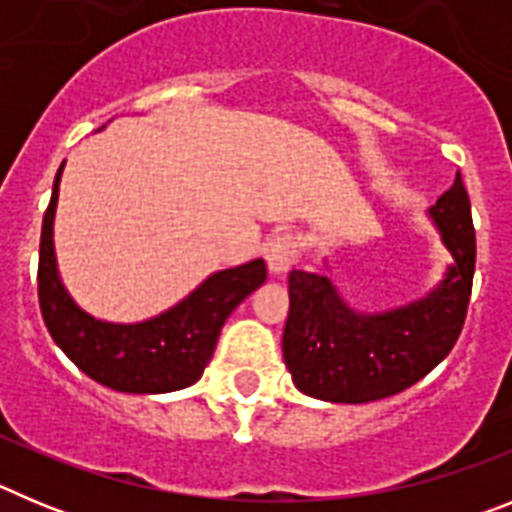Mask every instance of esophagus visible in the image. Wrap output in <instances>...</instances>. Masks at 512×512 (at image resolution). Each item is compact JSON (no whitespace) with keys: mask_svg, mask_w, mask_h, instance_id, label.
I'll use <instances>...</instances> for the list:
<instances>
[{"mask_svg":"<svg viewBox=\"0 0 512 512\" xmlns=\"http://www.w3.org/2000/svg\"><path fill=\"white\" fill-rule=\"evenodd\" d=\"M297 259V241L292 235H274L266 243V266L274 277H284Z\"/></svg>","mask_w":512,"mask_h":512,"instance_id":"1","label":"esophagus"}]
</instances>
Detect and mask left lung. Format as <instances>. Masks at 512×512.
Returning a JSON list of instances; mask_svg holds the SVG:
<instances>
[{
    "label": "left lung",
    "instance_id": "left-lung-1",
    "mask_svg": "<svg viewBox=\"0 0 512 512\" xmlns=\"http://www.w3.org/2000/svg\"><path fill=\"white\" fill-rule=\"evenodd\" d=\"M425 215L451 261L441 282L418 300L356 310L338 289L330 256H323V274L289 271L282 351L302 395L346 405L382 400L413 387L449 356L467 315L477 253L472 207L459 174Z\"/></svg>",
    "mask_w": 512,
    "mask_h": 512
}]
</instances>
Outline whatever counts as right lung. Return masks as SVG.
I'll use <instances>...</instances> for the list:
<instances>
[{"label":"right lung","instance_id":"obj_1","mask_svg":"<svg viewBox=\"0 0 512 512\" xmlns=\"http://www.w3.org/2000/svg\"><path fill=\"white\" fill-rule=\"evenodd\" d=\"M102 130V128H99ZM61 164L40 233L38 297L56 346L94 382L128 395H164L192 387L215 354L230 312L266 279L264 259L220 269L169 310L135 323H112L87 312L63 284L53 243Z\"/></svg>","mask_w":512,"mask_h":512}]
</instances>
